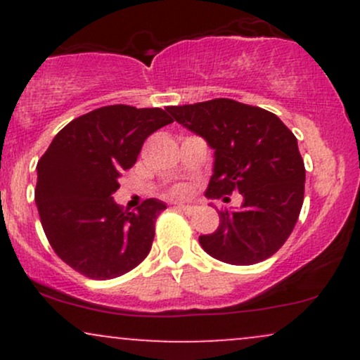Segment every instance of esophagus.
<instances>
[{"mask_svg": "<svg viewBox=\"0 0 360 360\" xmlns=\"http://www.w3.org/2000/svg\"><path fill=\"white\" fill-rule=\"evenodd\" d=\"M176 208L179 210V212L186 213V214H193V213H194V206H191V205H183V203H179V205H176Z\"/></svg>", "mask_w": 360, "mask_h": 360, "instance_id": "1", "label": "esophagus"}]
</instances>
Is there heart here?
<instances>
[{
	"instance_id": "obj_1",
	"label": "heart",
	"mask_w": 360,
	"mask_h": 360,
	"mask_svg": "<svg viewBox=\"0 0 360 360\" xmlns=\"http://www.w3.org/2000/svg\"><path fill=\"white\" fill-rule=\"evenodd\" d=\"M176 194V196H184L186 194V188H183V186H177V188H174V191H172Z\"/></svg>"
}]
</instances>
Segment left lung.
Here are the masks:
<instances>
[{
	"mask_svg": "<svg viewBox=\"0 0 360 360\" xmlns=\"http://www.w3.org/2000/svg\"><path fill=\"white\" fill-rule=\"evenodd\" d=\"M166 110L214 150L206 196L243 198L240 208L218 212V229L200 237L206 254L233 266L274 255L303 206L307 172L292 131L271 111L229 98Z\"/></svg>",
	"mask_w": 360,
	"mask_h": 360,
	"instance_id": "8db88e82",
	"label": "left lung"
}]
</instances>
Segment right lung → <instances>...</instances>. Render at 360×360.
<instances>
[{
    "label": "right lung",
    "mask_w": 360,
    "mask_h": 360,
    "mask_svg": "<svg viewBox=\"0 0 360 360\" xmlns=\"http://www.w3.org/2000/svg\"><path fill=\"white\" fill-rule=\"evenodd\" d=\"M172 123L160 108L111 105L68 123L37 164L35 203L44 232L68 266L91 279H113L150 252L164 201L123 212L113 194L143 142Z\"/></svg>",
    "instance_id": "add662e5"
}]
</instances>
